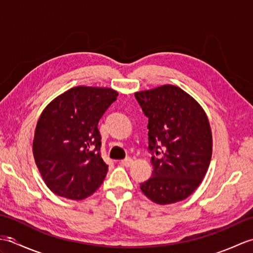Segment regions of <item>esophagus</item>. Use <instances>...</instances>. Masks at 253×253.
<instances>
[{"instance_id":"obj_1","label":"esophagus","mask_w":253,"mask_h":253,"mask_svg":"<svg viewBox=\"0 0 253 253\" xmlns=\"http://www.w3.org/2000/svg\"><path fill=\"white\" fill-rule=\"evenodd\" d=\"M121 163L123 164V166H126V168H129V166L133 163V160L130 159V158H126V159H124Z\"/></svg>"}]
</instances>
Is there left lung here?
<instances>
[{
	"label": "left lung",
	"mask_w": 253,
	"mask_h": 253,
	"mask_svg": "<svg viewBox=\"0 0 253 253\" xmlns=\"http://www.w3.org/2000/svg\"><path fill=\"white\" fill-rule=\"evenodd\" d=\"M138 103L149 118L151 178L140 189L158 204L184 200L207 174L212 158V131L202 106L173 84L139 91Z\"/></svg>",
	"instance_id": "obj_1"
}]
</instances>
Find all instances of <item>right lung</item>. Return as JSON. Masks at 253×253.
<instances>
[{
  "label": "right lung",
  "mask_w": 253,
  "mask_h": 253,
  "mask_svg": "<svg viewBox=\"0 0 253 253\" xmlns=\"http://www.w3.org/2000/svg\"><path fill=\"white\" fill-rule=\"evenodd\" d=\"M111 88L78 85L52 100L38 120L32 151L40 174L55 195L82 200L103 182L98 124L117 98Z\"/></svg>",
  "instance_id": "1"
}]
</instances>
